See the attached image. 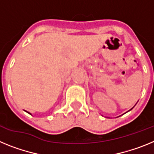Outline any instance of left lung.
Listing matches in <instances>:
<instances>
[{
    "mask_svg": "<svg viewBox=\"0 0 154 154\" xmlns=\"http://www.w3.org/2000/svg\"><path fill=\"white\" fill-rule=\"evenodd\" d=\"M132 109H133V108H132ZM131 109H130V110H131Z\"/></svg>",
    "mask_w": 154,
    "mask_h": 154,
    "instance_id": "obj_1",
    "label": "left lung"
}]
</instances>
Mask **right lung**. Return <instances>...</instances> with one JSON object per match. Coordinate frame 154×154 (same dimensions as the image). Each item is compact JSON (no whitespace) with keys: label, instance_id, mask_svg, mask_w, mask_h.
Masks as SVG:
<instances>
[{"label":"right lung","instance_id":"right-lung-1","mask_svg":"<svg viewBox=\"0 0 154 154\" xmlns=\"http://www.w3.org/2000/svg\"><path fill=\"white\" fill-rule=\"evenodd\" d=\"M28 113H29V114H31V113H30V112H28Z\"/></svg>","mask_w":154,"mask_h":154}]
</instances>
